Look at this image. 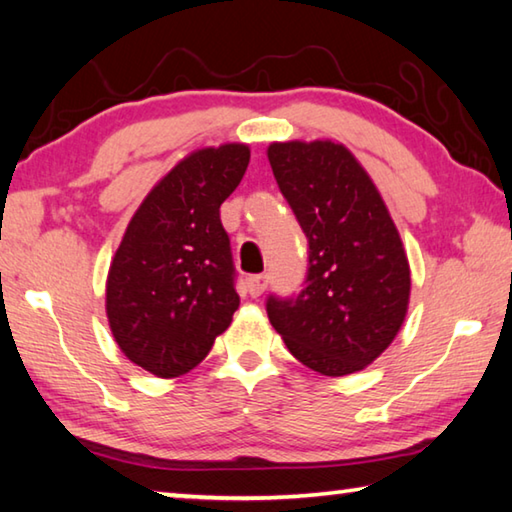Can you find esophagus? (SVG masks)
I'll list each match as a JSON object with an SVG mask.
<instances>
[{"mask_svg":"<svg viewBox=\"0 0 512 512\" xmlns=\"http://www.w3.org/2000/svg\"><path fill=\"white\" fill-rule=\"evenodd\" d=\"M266 287H268V275H266V273L250 275L248 280H246V289H248V293H250V296H253V298L262 296Z\"/></svg>","mask_w":512,"mask_h":512,"instance_id":"obj_1","label":"esophagus"}]
</instances>
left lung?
Segmentation results:
<instances>
[{
    "mask_svg": "<svg viewBox=\"0 0 512 512\" xmlns=\"http://www.w3.org/2000/svg\"><path fill=\"white\" fill-rule=\"evenodd\" d=\"M268 162L309 244L305 289L268 296V320L293 357L320 375L363 370L393 343L409 307L400 232L343 144L275 142Z\"/></svg>",
    "mask_w": 512,
    "mask_h": 512,
    "instance_id": "1",
    "label": "left lung"
}]
</instances>
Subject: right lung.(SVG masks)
<instances>
[{
  "mask_svg": "<svg viewBox=\"0 0 512 512\" xmlns=\"http://www.w3.org/2000/svg\"><path fill=\"white\" fill-rule=\"evenodd\" d=\"M246 144L180 160L133 214L112 259L106 311L119 350L158 377L185 375L239 307L219 207L244 178Z\"/></svg>",
  "mask_w": 512,
  "mask_h": 512,
  "instance_id": "obj_1",
  "label": "right lung"
}]
</instances>
